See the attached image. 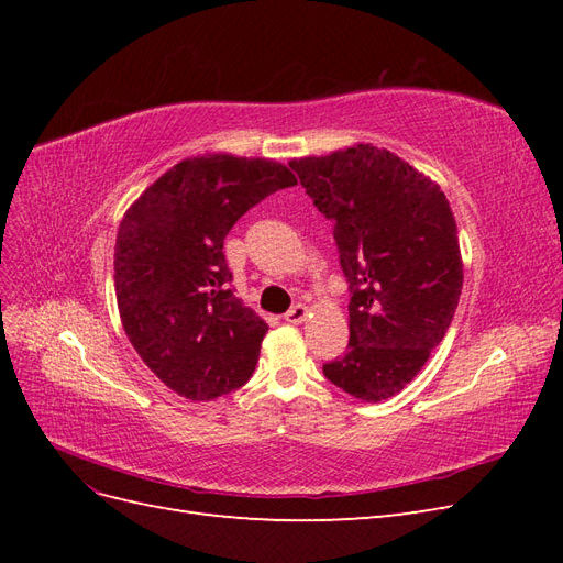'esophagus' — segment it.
<instances>
[{"label":"esophagus","instance_id":"obj_1","mask_svg":"<svg viewBox=\"0 0 563 563\" xmlns=\"http://www.w3.org/2000/svg\"><path fill=\"white\" fill-rule=\"evenodd\" d=\"M308 317H310V310L305 308V305H300V302L294 305V308L284 314V319H286L288 323H302Z\"/></svg>","mask_w":563,"mask_h":563}]
</instances>
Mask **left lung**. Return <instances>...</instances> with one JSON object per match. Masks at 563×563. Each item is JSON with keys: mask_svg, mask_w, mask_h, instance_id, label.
Returning <instances> with one entry per match:
<instances>
[{"mask_svg": "<svg viewBox=\"0 0 563 563\" xmlns=\"http://www.w3.org/2000/svg\"><path fill=\"white\" fill-rule=\"evenodd\" d=\"M288 166L333 220L350 282V345L323 376L376 404L411 383L444 340L463 291L446 195L395 152L356 143Z\"/></svg>", "mask_w": 563, "mask_h": 563, "instance_id": "8db88e82", "label": "left lung"}]
</instances>
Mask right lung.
<instances>
[{"mask_svg": "<svg viewBox=\"0 0 563 563\" xmlns=\"http://www.w3.org/2000/svg\"><path fill=\"white\" fill-rule=\"evenodd\" d=\"M296 183L275 159L213 152L178 162L126 209L114 244L119 317L180 397L211 401L251 378L267 323L232 296L223 242L251 207Z\"/></svg>", "mask_w": 563, "mask_h": 563, "instance_id": "obj_1", "label": "right lung"}]
</instances>
